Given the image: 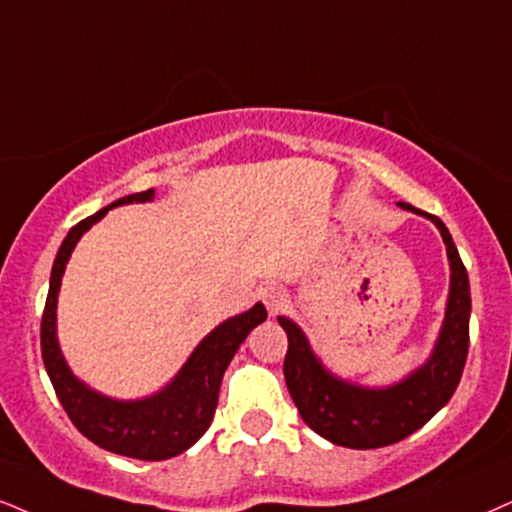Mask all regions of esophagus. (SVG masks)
<instances>
[{
    "label": "esophagus",
    "mask_w": 512,
    "mask_h": 512,
    "mask_svg": "<svg viewBox=\"0 0 512 512\" xmlns=\"http://www.w3.org/2000/svg\"><path fill=\"white\" fill-rule=\"evenodd\" d=\"M260 297H262V302H264V307H267V312L271 314V316H276V314H281L283 309L288 307V295H286V290L283 288H278V286H264L262 290H260Z\"/></svg>",
    "instance_id": "1"
}]
</instances>
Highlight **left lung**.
Masks as SVG:
<instances>
[{
	"label": "left lung",
	"mask_w": 512,
	"mask_h": 512,
	"mask_svg": "<svg viewBox=\"0 0 512 512\" xmlns=\"http://www.w3.org/2000/svg\"><path fill=\"white\" fill-rule=\"evenodd\" d=\"M401 208L418 212L406 203H401ZM425 217L437 224L446 243L451 290L435 352L428 364L411 373L404 383L387 390H366L333 378L323 371L300 328L286 316H278V323L288 335V352L283 361L288 392L304 423L328 442L347 449H380L401 442L411 432L423 428L461 383L470 342L468 271L442 219L428 212Z\"/></svg>",
	"instance_id": "8db88e82"
}]
</instances>
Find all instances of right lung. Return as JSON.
Here are the masks:
<instances>
[{
	"mask_svg": "<svg viewBox=\"0 0 512 512\" xmlns=\"http://www.w3.org/2000/svg\"><path fill=\"white\" fill-rule=\"evenodd\" d=\"M151 198L153 189L132 193V196L115 200L96 215L82 219L68 231L63 245L58 248L54 269H51L40 335L44 368H47L58 401L63 404L75 428L87 439H92L96 446L113 451V454L139 458V461H165V458L177 456L196 444L203 432L210 428L226 366L231 364L236 349L248 338L252 328L267 319V309L257 302L245 314H238L217 326L196 347L177 378L155 397L115 401L82 385L70 373L56 342V300L63 269H66L70 252L80 241V236L89 226L99 222L108 210L125 203H146Z\"/></svg>",
	"mask_w": 512,
	"mask_h": 512,
	"instance_id": "1",
	"label": "right lung"
}]
</instances>
